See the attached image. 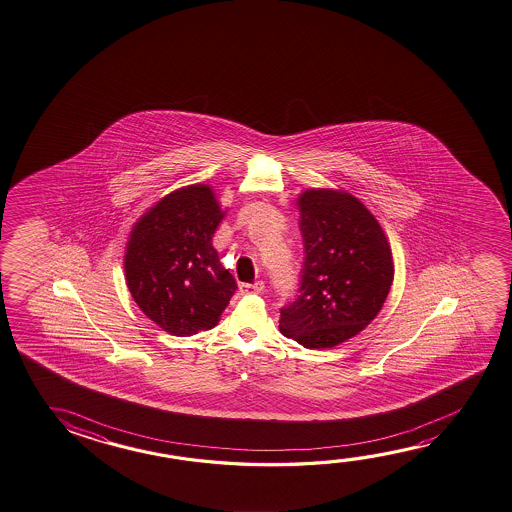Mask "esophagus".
Masks as SVG:
<instances>
[{
  "label": "esophagus",
  "mask_w": 512,
  "mask_h": 512,
  "mask_svg": "<svg viewBox=\"0 0 512 512\" xmlns=\"http://www.w3.org/2000/svg\"><path fill=\"white\" fill-rule=\"evenodd\" d=\"M239 291L243 294H260L264 291V284L262 282H253V284L239 285Z\"/></svg>",
  "instance_id": "1"
}]
</instances>
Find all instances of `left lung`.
<instances>
[{"label":"left lung","mask_w":512,"mask_h":512,"mask_svg":"<svg viewBox=\"0 0 512 512\" xmlns=\"http://www.w3.org/2000/svg\"><path fill=\"white\" fill-rule=\"evenodd\" d=\"M300 287L280 309V332L305 348H332L375 319L393 284L384 230L352 194L310 189L298 198Z\"/></svg>","instance_id":"left-lung-1"}]
</instances>
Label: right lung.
<instances>
[{"instance_id": "obj_1", "label": "right lung", "mask_w": 512, "mask_h": 512, "mask_svg": "<svg viewBox=\"0 0 512 512\" xmlns=\"http://www.w3.org/2000/svg\"><path fill=\"white\" fill-rule=\"evenodd\" d=\"M221 219L212 189L189 185L164 196L130 234L128 289L139 309L173 336L216 327L237 289L212 246Z\"/></svg>"}]
</instances>
